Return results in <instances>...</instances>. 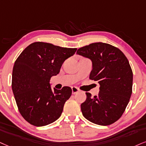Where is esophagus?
<instances>
[{
  "label": "esophagus",
  "mask_w": 146,
  "mask_h": 146,
  "mask_svg": "<svg viewBox=\"0 0 146 146\" xmlns=\"http://www.w3.org/2000/svg\"><path fill=\"white\" fill-rule=\"evenodd\" d=\"M72 94H76V93L80 91V90L76 87H72Z\"/></svg>",
  "instance_id": "34e87169"
}]
</instances>
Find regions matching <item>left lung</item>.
Wrapping results in <instances>:
<instances>
[{
  "mask_svg": "<svg viewBox=\"0 0 146 146\" xmlns=\"http://www.w3.org/2000/svg\"><path fill=\"white\" fill-rule=\"evenodd\" d=\"M77 54L92 62L89 78L100 84L98 96L86 93L80 106L84 118L96 125L107 126L121 117L132 93L133 72L119 48L104 42H95L78 48Z\"/></svg>",
  "mask_w": 146,
  "mask_h": 146,
  "instance_id": "left-lung-1",
  "label": "left lung"
}]
</instances>
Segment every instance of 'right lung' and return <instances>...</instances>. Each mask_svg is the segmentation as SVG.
<instances>
[{
  "mask_svg": "<svg viewBox=\"0 0 146 146\" xmlns=\"http://www.w3.org/2000/svg\"><path fill=\"white\" fill-rule=\"evenodd\" d=\"M76 48L35 42L25 48L14 64L12 90L19 112L31 125L42 127L58 119L72 89H51L50 79L60 71L63 63Z\"/></svg>",
  "mask_w": 146,
  "mask_h": 146,
  "instance_id": "add662e5",
  "label": "right lung"
}]
</instances>
